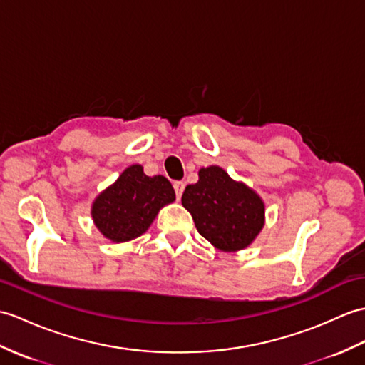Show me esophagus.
<instances>
[{"instance_id": "1", "label": "esophagus", "mask_w": 365, "mask_h": 365, "mask_svg": "<svg viewBox=\"0 0 365 365\" xmlns=\"http://www.w3.org/2000/svg\"><path fill=\"white\" fill-rule=\"evenodd\" d=\"M183 190H185V183H183V182H180V180H177V182H174V191H175V196H177V200H180V197H182V194H183Z\"/></svg>"}]
</instances>
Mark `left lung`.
I'll return each mask as SVG.
<instances>
[{
  "label": "left lung",
  "mask_w": 365,
  "mask_h": 365,
  "mask_svg": "<svg viewBox=\"0 0 365 365\" xmlns=\"http://www.w3.org/2000/svg\"><path fill=\"white\" fill-rule=\"evenodd\" d=\"M182 205L203 238L224 252L247 247L264 225V203L258 194L219 166L200 169L199 182L185 188Z\"/></svg>",
  "instance_id": "1"
}]
</instances>
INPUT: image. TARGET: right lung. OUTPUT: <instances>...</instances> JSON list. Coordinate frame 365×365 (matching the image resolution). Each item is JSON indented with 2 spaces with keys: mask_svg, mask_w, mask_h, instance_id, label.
<instances>
[{
  "mask_svg": "<svg viewBox=\"0 0 365 365\" xmlns=\"http://www.w3.org/2000/svg\"><path fill=\"white\" fill-rule=\"evenodd\" d=\"M174 200L175 192L166 177H149L140 165H133L99 194L91 216L106 238L124 242L146 232L158 210Z\"/></svg>",
  "mask_w": 365,
  "mask_h": 365,
  "instance_id": "right-lung-1",
  "label": "right lung"
}]
</instances>
